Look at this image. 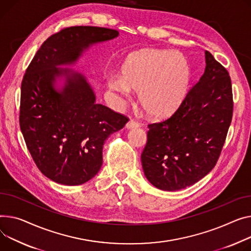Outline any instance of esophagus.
Segmentation results:
<instances>
[{"mask_svg": "<svg viewBox=\"0 0 251 251\" xmlns=\"http://www.w3.org/2000/svg\"><path fill=\"white\" fill-rule=\"evenodd\" d=\"M139 126H140V124L138 122H136L135 120H133V119L129 120L126 124L127 129H134V128H138Z\"/></svg>", "mask_w": 251, "mask_h": 251, "instance_id": "esophagus-1", "label": "esophagus"}]
</instances>
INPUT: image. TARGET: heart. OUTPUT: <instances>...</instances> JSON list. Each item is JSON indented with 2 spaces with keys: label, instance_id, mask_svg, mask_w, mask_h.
Listing matches in <instances>:
<instances>
[{
  "label": "heart",
  "instance_id": "b5f03b06",
  "mask_svg": "<svg viewBox=\"0 0 251 251\" xmlns=\"http://www.w3.org/2000/svg\"><path fill=\"white\" fill-rule=\"evenodd\" d=\"M192 72L187 57L157 48L130 52L121 62L120 75L107 77V85L126 96L137 93L138 103L150 118L166 119L181 106L189 93Z\"/></svg>",
  "mask_w": 251,
  "mask_h": 251
}]
</instances>
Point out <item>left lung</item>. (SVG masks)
<instances>
[{"label":"left lung","mask_w":251,"mask_h":251,"mask_svg":"<svg viewBox=\"0 0 251 251\" xmlns=\"http://www.w3.org/2000/svg\"><path fill=\"white\" fill-rule=\"evenodd\" d=\"M204 75L170 119L148 125L141 154L146 178L162 191L190 187L215 166L232 120L231 79L205 51Z\"/></svg>","instance_id":"obj_1"}]
</instances>
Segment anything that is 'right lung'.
<instances>
[{
    "mask_svg": "<svg viewBox=\"0 0 251 251\" xmlns=\"http://www.w3.org/2000/svg\"><path fill=\"white\" fill-rule=\"evenodd\" d=\"M118 35L102 27L65 28L44 41L23 77L22 134L37 168L57 183L77 186L92 179L101 170L105 140L128 122L96 103L85 75L62 68L75 65L91 46Z\"/></svg>",
    "mask_w": 251,
    "mask_h": 251,
    "instance_id": "obj_1",
    "label": "right lung"
}]
</instances>
